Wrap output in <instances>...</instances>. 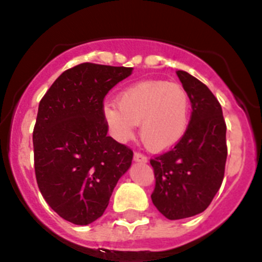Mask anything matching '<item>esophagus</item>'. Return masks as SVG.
Segmentation results:
<instances>
[{
	"mask_svg": "<svg viewBox=\"0 0 262 262\" xmlns=\"http://www.w3.org/2000/svg\"><path fill=\"white\" fill-rule=\"evenodd\" d=\"M134 160L138 161V163H147L148 157L144 154H142V152H135L134 154Z\"/></svg>",
	"mask_w": 262,
	"mask_h": 262,
	"instance_id": "1",
	"label": "esophagus"
}]
</instances>
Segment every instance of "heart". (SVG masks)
<instances>
[{"instance_id":"heart-1","label":"heart","mask_w":262,"mask_h":262,"mask_svg":"<svg viewBox=\"0 0 262 262\" xmlns=\"http://www.w3.org/2000/svg\"><path fill=\"white\" fill-rule=\"evenodd\" d=\"M117 104L103 106V118L118 140H127L139 124L143 144L152 151H165L181 140L190 122V97L177 84L142 81L117 97Z\"/></svg>"}]
</instances>
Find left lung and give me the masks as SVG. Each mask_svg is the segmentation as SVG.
Wrapping results in <instances>:
<instances>
[{
  "instance_id": "obj_1",
  "label": "left lung",
  "mask_w": 262,
  "mask_h": 262,
  "mask_svg": "<svg viewBox=\"0 0 262 262\" xmlns=\"http://www.w3.org/2000/svg\"><path fill=\"white\" fill-rule=\"evenodd\" d=\"M191 102L190 122L181 140L151 159L152 202L170 221L205 211L223 182L227 160L226 122L211 90L185 71H177Z\"/></svg>"
}]
</instances>
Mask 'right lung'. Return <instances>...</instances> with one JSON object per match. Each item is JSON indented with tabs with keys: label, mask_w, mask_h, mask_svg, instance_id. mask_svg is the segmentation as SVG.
<instances>
[{
	"label": "right lung",
	"mask_w": 262,
	"mask_h": 262,
	"mask_svg": "<svg viewBox=\"0 0 262 262\" xmlns=\"http://www.w3.org/2000/svg\"><path fill=\"white\" fill-rule=\"evenodd\" d=\"M133 68L82 62L40 99L32 133L39 190L62 219L86 226L102 216L134 152L107 136L103 99Z\"/></svg>",
	"instance_id": "obj_1"
}]
</instances>
